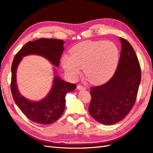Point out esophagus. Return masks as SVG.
<instances>
[{"label": "esophagus", "mask_w": 153, "mask_h": 153, "mask_svg": "<svg viewBox=\"0 0 153 153\" xmlns=\"http://www.w3.org/2000/svg\"><path fill=\"white\" fill-rule=\"evenodd\" d=\"M77 90H86V88L84 86L79 85L77 86Z\"/></svg>", "instance_id": "obj_1"}]
</instances>
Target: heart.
I'll use <instances>...</instances> for the list:
<instances>
[{
  "instance_id": "1",
  "label": "heart",
  "mask_w": 153,
  "mask_h": 153,
  "mask_svg": "<svg viewBox=\"0 0 153 153\" xmlns=\"http://www.w3.org/2000/svg\"><path fill=\"white\" fill-rule=\"evenodd\" d=\"M70 54L63 56L62 65L68 76L75 79L84 68L88 82L100 85L113 76L120 59V51L110 41H85L74 45Z\"/></svg>"
}]
</instances>
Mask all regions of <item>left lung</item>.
<instances>
[{
	"label": "left lung",
	"mask_w": 153,
	"mask_h": 153,
	"mask_svg": "<svg viewBox=\"0 0 153 153\" xmlns=\"http://www.w3.org/2000/svg\"><path fill=\"white\" fill-rule=\"evenodd\" d=\"M122 49L119 65L111 79L91 87L90 115L106 126L121 121L132 110L141 81V69L131 45L120 37Z\"/></svg>",
	"instance_id": "1"
}]
</instances>
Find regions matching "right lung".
Returning <instances> with one entry per match:
<instances>
[{"label":"right lung","instance_id":"add662e5","mask_svg":"<svg viewBox=\"0 0 153 153\" xmlns=\"http://www.w3.org/2000/svg\"><path fill=\"white\" fill-rule=\"evenodd\" d=\"M64 41L58 39L40 38L29 42L17 52L11 65V90L14 101L29 120L42 124L54 123L63 114L65 106V95L76 89L75 84L60 79L55 75L53 85L47 97L39 101H30L22 95L17 88L16 74L22 57L36 54L44 57L56 67L59 66L64 50Z\"/></svg>","mask_w":153,"mask_h":153}]
</instances>
